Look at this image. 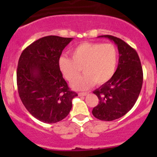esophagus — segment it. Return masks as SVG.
Instances as JSON below:
<instances>
[{"label":"esophagus","instance_id":"obj_1","mask_svg":"<svg viewBox=\"0 0 157 157\" xmlns=\"http://www.w3.org/2000/svg\"><path fill=\"white\" fill-rule=\"evenodd\" d=\"M88 94H89V93H86V92H85V93H79L78 96H85Z\"/></svg>","mask_w":157,"mask_h":157}]
</instances>
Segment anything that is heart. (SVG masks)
Returning <instances> with one entry per match:
<instances>
[{"label": "heart", "mask_w": 157, "mask_h": 157, "mask_svg": "<svg viewBox=\"0 0 157 157\" xmlns=\"http://www.w3.org/2000/svg\"><path fill=\"white\" fill-rule=\"evenodd\" d=\"M70 53L72 59L61 57L58 67L69 81L76 78L83 69L85 74L71 83L74 90H86L93 83L102 85L107 83L118 67V52L112 44L83 42L71 49Z\"/></svg>", "instance_id": "1"}]
</instances>
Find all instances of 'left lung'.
I'll return each mask as SVG.
<instances>
[{
  "mask_svg": "<svg viewBox=\"0 0 157 157\" xmlns=\"http://www.w3.org/2000/svg\"><path fill=\"white\" fill-rule=\"evenodd\" d=\"M118 46L119 58L115 74L109 81L93 91L99 102L92 111L102 121L124 116L135 104L143 84V70L137 52L119 38L105 35Z\"/></svg>",
  "mask_w": 157,
  "mask_h": 157,
  "instance_id": "left-lung-1",
  "label": "left lung"
}]
</instances>
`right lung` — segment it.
I'll return each instance as SVG.
<instances>
[{"mask_svg": "<svg viewBox=\"0 0 157 157\" xmlns=\"http://www.w3.org/2000/svg\"><path fill=\"white\" fill-rule=\"evenodd\" d=\"M72 40L57 36L41 38L25 48L19 59V96L28 112L44 123L64 119L77 96L70 90L58 67L62 51Z\"/></svg>", "mask_w": 157, "mask_h": 157, "instance_id": "1", "label": "right lung"}]
</instances>
